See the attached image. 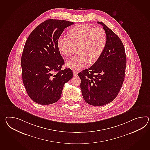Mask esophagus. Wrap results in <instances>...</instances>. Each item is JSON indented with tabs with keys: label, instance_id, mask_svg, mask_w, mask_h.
Returning a JSON list of instances; mask_svg holds the SVG:
<instances>
[{
	"label": "esophagus",
	"instance_id": "34e87169",
	"mask_svg": "<svg viewBox=\"0 0 150 150\" xmlns=\"http://www.w3.org/2000/svg\"><path fill=\"white\" fill-rule=\"evenodd\" d=\"M77 74H78V73L76 71H75V70H74L73 75L74 76H76L77 75Z\"/></svg>",
	"mask_w": 150,
	"mask_h": 150
}]
</instances>
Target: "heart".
<instances>
[{
	"label": "heart",
	"mask_w": 150,
	"mask_h": 150,
	"mask_svg": "<svg viewBox=\"0 0 150 150\" xmlns=\"http://www.w3.org/2000/svg\"><path fill=\"white\" fill-rule=\"evenodd\" d=\"M68 37H60L57 46L65 57L73 55L78 48L76 57L68 61L67 66L73 70H80L88 62L93 63L103 52L107 41V34L100 27L94 28L86 24H81L69 30Z\"/></svg>",
	"instance_id": "heart-1"
}]
</instances>
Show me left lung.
Wrapping results in <instances>:
<instances>
[{
    "instance_id": "1",
    "label": "left lung",
    "mask_w": 150,
    "mask_h": 150,
    "mask_svg": "<svg viewBox=\"0 0 150 150\" xmlns=\"http://www.w3.org/2000/svg\"><path fill=\"white\" fill-rule=\"evenodd\" d=\"M97 23L107 34L106 46L95 63L78 75L84 100L98 107L109 103L118 95L124 80L127 57L120 38L103 23Z\"/></svg>"
}]
</instances>
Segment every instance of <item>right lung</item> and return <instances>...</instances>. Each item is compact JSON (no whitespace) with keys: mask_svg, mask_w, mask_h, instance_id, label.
<instances>
[{"mask_svg":"<svg viewBox=\"0 0 150 150\" xmlns=\"http://www.w3.org/2000/svg\"><path fill=\"white\" fill-rule=\"evenodd\" d=\"M74 23L48 19L30 34L21 60L23 84L30 99L47 105L60 100L64 84L73 77L70 68L61 70L64 61L57 42L65 28Z\"/></svg>","mask_w":150,"mask_h":150,"instance_id":"1","label":"right lung"}]
</instances>
